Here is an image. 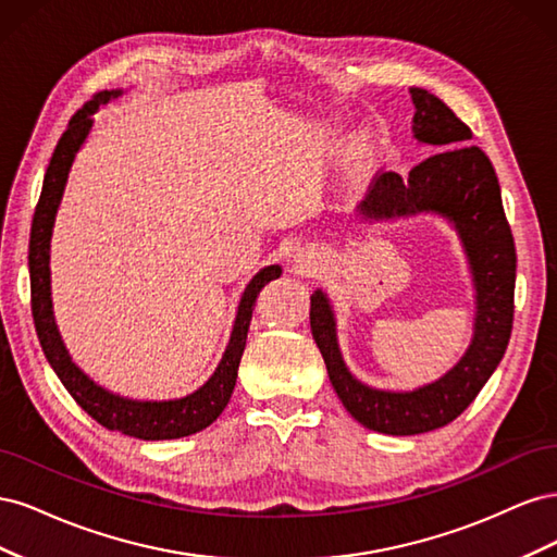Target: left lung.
Segmentation results:
<instances>
[{
	"label": "left lung",
	"instance_id": "left-lung-1",
	"mask_svg": "<svg viewBox=\"0 0 557 557\" xmlns=\"http://www.w3.org/2000/svg\"><path fill=\"white\" fill-rule=\"evenodd\" d=\"M409 92L416 107L413 137L442 150L416 164L407 178L391 170L379 172L358 213L364 221L416 213L448 218L460 234L476 288L474 339L440 381L409 393L376 391L344 364L327 295H311V332L336 395L358 423L395 436L444 428L476 399L509 346L516 288V246L493 162L479 146L467 144L471 129L440 97L423 88Z\"/></svg>",
	"mask_w": 557,
	"mask_h": 557
}]
</instances>
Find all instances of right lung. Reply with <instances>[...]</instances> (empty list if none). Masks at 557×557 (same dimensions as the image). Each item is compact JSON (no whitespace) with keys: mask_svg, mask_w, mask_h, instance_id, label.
Returning <instances> with one entry per match:
<instances>
[{"mask_svg":"<svg viewBox=\"0 0 557 557\" xmlns=\"http://www.w3.org/2000/svg\"><path fill=\"white\" fill-rule=\"evenodd\" d=\"M123 90H102L97 92L90 102L78 109L64 134L60 137L53 158L44 176V188L39 195V205L32 218V232H29V290H32V318H35V327L39 344L44 348V356L53 367V372L62 381L78 407L95 418L99 425L107 430H117L127 436H137L144 442H160V440H178V436H188L199 430L209 428L213 420L223 413L227 401L232 397L234 383H237L239 362L246 348L248 325L252 318V307L260 290L269 281L281 276L278 264H269L250 278L246 290L242 295L237 320H234L230 344L223 352L221 364L215 367L213 376L199 387V391L185 395L181 399H162V401H141L113 395L104 391L88 379L81 369L72 362L70 352H66L62 336L55 325L53 315V299H50V237H53L55 213L60 207V199L70 176L72 162L78 153V148L86 141L92 127V113L99 104H107L109 99L121 97Z\"/></svg>","mask_w":557,"mask_h":557,"instance_id":"add662e5","label":"right lung"}]
</instances>
